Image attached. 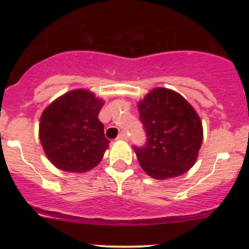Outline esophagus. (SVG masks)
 Returning <instances> with one entry per match:
<instances>
[{
    "label": "esophagus",
    "mask_w": 249,
    "mask_h": 249,
    "mask_svg": "<svg viewBox=\"0 0 249 249\" xmlns=\"http://www.w3.org/2000/svg\"><path fill=\"white\" fill-rule=\"evenodd\" d=\"M118 141H127L128 139V137H127V134L125 133V132H121L119 133V136H118Z\"/></svg>",
    "instance_id": "obj_1"
}]
</instances>
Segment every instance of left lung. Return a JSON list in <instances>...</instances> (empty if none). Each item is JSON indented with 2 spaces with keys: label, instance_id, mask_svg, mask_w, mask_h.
Instances as JSON below:
<instances>
[{
  "label": "left lung",
  "instance_id": "1",
  "mask_svg": "<svg viewBox=\"0 0 249 249\" xmlns=\"http://www.w3.org/2000/svg\"><path fill=\"white\" fill-rule=\"evenodd\" d=\"M146 131L144 147H134L148 176L165 180L186 173L196 164L204 130L192 105L176 91L156 88L138 103Z\"/></svg>",
  "mask_w": 249,
  "mask_h": 249
}]
</instances>
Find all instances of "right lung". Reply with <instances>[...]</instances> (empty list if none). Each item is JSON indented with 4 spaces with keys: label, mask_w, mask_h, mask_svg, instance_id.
<instances>
[{
    "label": "right lung",
    "mask_w": 249,
    "mask_h": 249,
    "mask_svg": "<svg viewBox=\"0 0 249 249\" xmlns=\"http://www.w3.org/2000/svg\"><path fill=\"white\" fill-rule=\"evenodd\" d=\"M104 101L91 91L77 89L56 98L39 119V141L53 166L84 173L101 162L108 139L99 111Z\"/></svg>",
    "instance_id": "add662e5"
}]
</instances>
